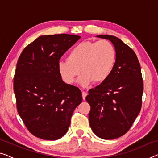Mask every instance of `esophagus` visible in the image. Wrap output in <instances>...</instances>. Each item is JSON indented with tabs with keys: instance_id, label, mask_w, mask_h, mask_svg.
I'll use <instances>...</instances> for the list:
<instances>
[{
	"instance_id": "1",
	"label": "esophagus",
	"mask_w": 158,
	"mask_h": 158,
	"mask_svg": "<svg viewBox=\"0 0 158 158\" xmlns=\"http://www.w3.org/2000/svg\"><path fill=\"white\" fill-rule=\"evenodd\" d=\"M87 95V93L85 92V91H82V98H83V100H85L86 98V96Z\"/></svg>"
}]
</instances>
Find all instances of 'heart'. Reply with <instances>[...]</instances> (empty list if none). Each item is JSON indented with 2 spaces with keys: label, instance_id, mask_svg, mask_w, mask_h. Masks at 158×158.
Returning a JSON list of instances; mask_svg holds the SVG:
<instances>
[{
  "label": "heart",
  "instance_id": "heart-1",
  "mask_svg": "<svg viewBox=\"0 0 158 158\" xmlns=\"http://www.w3.org/2000/svg\"><path fill=\"white\" fill-rule=\"evenodd\" d=\"M116 60V49L107 40L84 41L70 49L67 60L59 62L58 71L64 82L72 84L81 70L84 73L79 83L87 86L93 81L98 84L107 80L114 70Z\"/></svg>",
  "mask_w": 158,
  "mask_h": 158
}]
</instances>
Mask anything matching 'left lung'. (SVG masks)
I'll list each match as a JSON object with an SVG mask.
<instances>
[{
  "label": "left lung",
  "mask_w": 158,
  "mask_h": 158,
  "mask_svg": "<svg viewBox=\"0 0 158 158\" xmlns=\"http://www.w3.org/2000/svg\"><path fill=\"white\" fill-rule=\"evenodd\" d=\"M115 47L116 60L110 77L89 91V124L98 137L116 139L129 131L142 106L143 80L139 61L130 47L112 35H98Z\"/></svg>",
  "instance_id": "obj_1"
}]
</instances>
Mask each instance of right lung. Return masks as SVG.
<instances>
[{"mask_svg":"<svg viewBox=\"0 0 158 158\" xmlns=\"http://www.w3.org/2000/svg\"><path fill=\"white\" fill-rule=\"evenodd\" d=\"M80 38L69 34L42 35L19 56L13 79L16 106L35 137L48 140L62 138L82 102L79 89L65 84L58 71L60 58Z\"/></svg>","mask_w":158,"mask_h":158,"instance_id":"right-lung-1","label":"right lung"}]
</instances>
